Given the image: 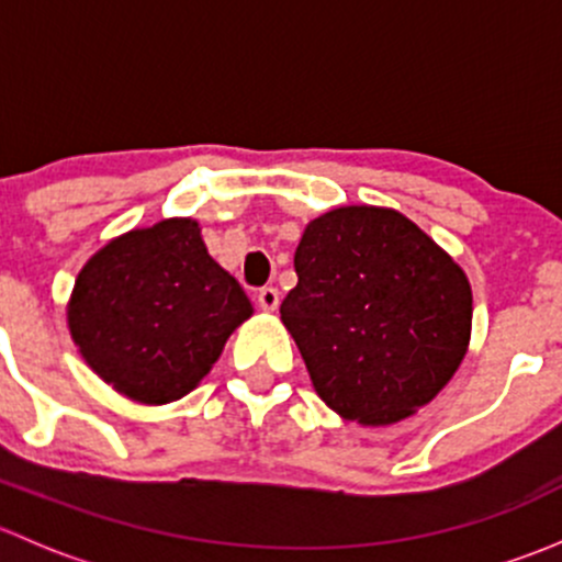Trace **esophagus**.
Listing matches in <instances>:
<instances>
[{
	"label": "esophagus",
	"mask_w": 562,
	"mask_h": 562,
	"mask_svg": "<svg viewBox=\"0 0 562 562\" xmlns=\"http://www.w3.org/2000/svg\"><path fill=\"white\" fill-rule=\"evenodd\" d=\"M255 299H258V307L263 310V313H274V310L280 307V291H277V288H260Z\"/></svg>",
	"instance_id": "1"
}]
</instances>
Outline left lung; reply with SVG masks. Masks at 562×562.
<instances>
[{"label":"left lung","instance_id":"1","mask_svg":"<svg viewBox=\"0 0 562 562\" xmlns=\"http://www.w3.org/2000/svg\"><path fill=\"white\" fill-rule=\"evenodd\" d=\"M296 288L280 317L323 402L389 427L429 405L470 345L473 291L462 266L389 206L328 209L299 241Z\"/></svg>","mask_w":562,"mask_h":562}]
</instances>
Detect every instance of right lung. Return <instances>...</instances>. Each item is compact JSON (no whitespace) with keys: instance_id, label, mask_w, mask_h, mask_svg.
Returning a JSON list of instances; mask_svg holds the SVG:
<instances>
[{"instance_id":"right-lung-1","label":"right lung","mask_w":562,"mask_h":562,"mask_svg":"<svg viewBox=\"0 0 562 562\" xmlns=\"http://www.w3.org/2000/svg\"><path fill=\"white\" fill-rule=\"evenodd\" d=\"M252 315L209 255L201 225L168 217L100 247L78 271L67 328L94 375L140 405H168L212 372Z\"/></svg>"}]
</instances>
